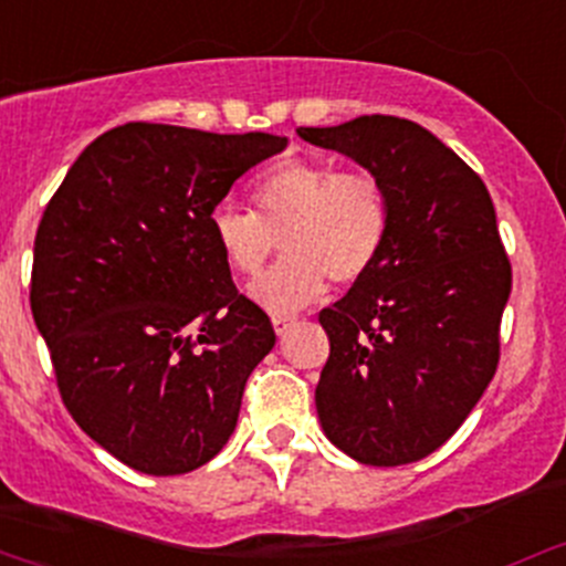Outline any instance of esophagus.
I'll return each instance as SVG.
<instances>
[{
  "instance_id": "esophagus-1",
  "label": "esophagus",
  "mask_w": 566,
  "mask_h": 566,
  "mask_svg": "<svg viewBox=\"0 0 566 566\" xmlns=\"http://www.w3.org/2000/svg\"><path fill=\"white\" fill-rule=\"evenodd\" d=\"M271 323H273V331H276L279 336H284V334H287V331L293 328V325H295V317H287V315H273Z\"/></svg>"
}]
</instances>
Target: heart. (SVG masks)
I'll return each mask as SVG.
<instances>
[{"mask_svg": "<svg viewBox=\"0 0 566 566\" xmlns=\"http://www.w3.org/2000/svg\"><path fill=\"white\" fill-rule=\"evenodd\" d=\"M251 210L219 205L210 235L235 273H256L282 243L284 256L249 284V298L273 315L312 304L325 287L361 282L389 238V197L373 172L284 161L256 177Z\"/></svg>", "mask_w": 566, "mask_h": 566, "instance_id": "1", "label": "heart"}]
</instances>
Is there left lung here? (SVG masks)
Segmentation results:
<instances>
[{"mask_svg": "<svg viewBox=\"0 0 566 566\" xmlns=\"http://www.w3.org/2000/svg\"><path fill=\"white\" fill-rule=\"evenodd\" d=\"M384 182L389 238L373 271L319 312L331 342L315 389L325 438L364 465H405L458 432L499 367L512 290L482 177L436 134L364 114L298 128Z\"/></svg>", "mask_w": 566, "mask_h": 566, "instance_id": "1", "label": "left lung"}]
</instances>
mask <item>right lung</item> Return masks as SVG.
<instances>
[{
  "mask_svg": "<svg viewBox=\"0 0 566 566\" xmlns=\"http://www.w3.org/2000/svg\"><path fill=\"white\" fill-rule=\"evenodd\" d=\"M284 147L260 130L119 125L84 147L40 219L30 301L62 402L134 471L175 476L213 460L276 345L232 284L210 213Z\"/></svg>",
  "mask_w": 566,
  "mask_h": 566,
  "instance_id": "obj_1",
  "label": "right lung"
}]
</instances>
